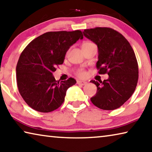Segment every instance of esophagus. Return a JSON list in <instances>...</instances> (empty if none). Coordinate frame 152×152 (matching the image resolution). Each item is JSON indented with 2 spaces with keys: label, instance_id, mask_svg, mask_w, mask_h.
Returning a JSON list of instances; mask_svg holds the SVG:
<instances>
[{
  "label": "esophagus",
  "instance_id": "esophagus-1",
  "mask_svg": "<svg viewBox=\"0 0 152 152\" xmlns=\"http://www.w3.org/2000/svg\"><path fill=\"white\" fill-rule=\"evenodd\" d=\"M77 83L78 85H80V86H85L88 83L86 81H77Z\"/></svg>",
  "mask_w": 152,
  "mask_h": 152
}]
</instances>
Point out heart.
<instances>
[{"instance_id": "heart-1", "label": "heart", "mask_w": 152, "mask_h": 152, "mask_svg": "<svg viewBox=\"0 0 152 152\" xmlns=\"http://www.w3.org/2000/svg\"><path fill=\"white\" fill-rule=\"evenodd\" d=\"M91 44V43H90V42H85V43L83 44L82 46H85L86 45H89V44ZM76 74H77V75L79 77L83 78L87 75V72L85 70H84L83 69H77V70Z\"/></svg>"}]
</instances>
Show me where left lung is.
<instances>
[{"label":"left lung","mask_w":152,"mask_h":152,"mask_svg":"<svg viewBox=\"0 0 152 152\" xmlns=\"http://www.w3.org/2000/svg\"><path fill=\"white\" fill-rule=\"evenodd\" d=\"M83 33L98 46V73L109 76L103 81H90L97 86L91 102L102 110H115L135 90L139 69L135 53L127 39L113 29L96 27L85 29Z\"/></svg>","instance_id":"left-lung-1"}]
</instances>
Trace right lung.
I'll return each mask as SVG.
<instances>
[{"mask_svg": "<svg viewBox=\"0 0 152 152\" xmlns=\"http://www.w3.org/2000/svg\"><path fill=\"white\" fill-rule=\"evenodd\" d=\"M83 38L80 30L49 31L35 38L22 52L16 67L17 87L34 110L50 113L63 103L66 90L76 80L70 77L60 82L53 73L63 63L69 48Z\"/></svg>", "mask_w": 152, "mask_h": 152, "instance_id": "1", "label": "right lung"}]
</instances>
